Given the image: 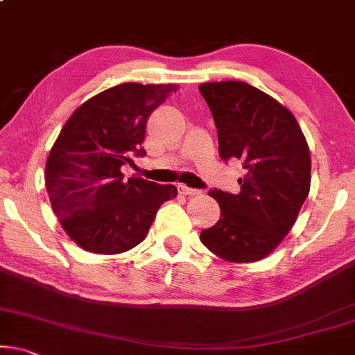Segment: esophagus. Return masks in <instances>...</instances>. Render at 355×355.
Listing matches in <instances>:
<instances>
[{
	"label": "esophagus",
	"instance_id": "34e87169",
	"mask_svg": "<svg viewBox=\"0 0 355 355\" xmlns=\"http://www.w3.org/2000/svg\"><path fill=\"white\" fill-rule=\"evenodd\" d=\"M178 188V193H180V195H188V196H191V195H200V190H196V188H190V187H187V185H178L177 187Z\"/></svg>",
	"mask_w": 355,
	"mask_h": 355
}]
</instances>
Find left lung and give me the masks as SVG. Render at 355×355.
Returning <instances> with one entry per match:
<instances>
[{"label":"left lung","instance_id":"left-lung-1","mask_svg":"<svg viewBox=\"0 0 355 355\" xmlns=\"http://www.w3.org/2000/svg\"><path fill=\"white\" fill-rule=\"evenodd\" d=\"M200 92L214 118L220 159H239L245 168L239 195L209 191L220 219L200 239L225 261H258L289 234L309 196V144L295 116L247 83H206Z\"/></svg>","mask_w":355,"mask_h":355}]
</instances>
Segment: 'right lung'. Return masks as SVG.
Here are the masks:
<instances>
[{"instance_id":"add662e5","label":"right lung","mask_w":355,"mask_h":355,"mask_svg":"<svg viewBox=\"0 0 355 355\" xmlns=\"http://www.w3.org/2000/svg\"><path fill=\"white\" fill-rule=\"evenodd\" d=\"M177 91L172 84L126 83L76 110L60 131L45 167L51 207L79 247L98 254L128 252L144 240L173 185L130 177L121 167L144 157L150 113Z\"/></svg>"}]
</instances>
